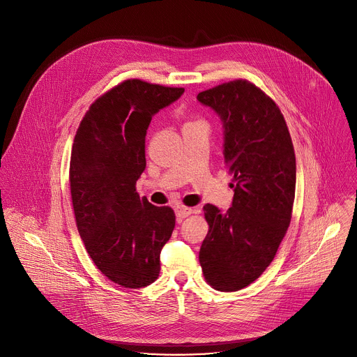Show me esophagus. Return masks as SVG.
<instances>
[{"label": "esophagus", "instance_id": "esophagus-1", "mask_svg": "<svg viewBox=\"0 0 357 357\" xmlns=\"http://www.w3.org/2000/svg\"><path fill=\"white\" fill-rule=\"evenodd\" d=\"M175 215H176L178 220H182V219L188 218L189 215H192V209L186 208V206H176L175 208Z\"/></svg>", "mask_w": 357, "mask_h": 357}]
</instances>
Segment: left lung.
I'll return each mask as SVG.
<instances>
[{
  "mask_svg": "<svg viewBox=\"0 0 357 357\" xmlns=\"http://www.w3.org/2000/svg\"><path fill=\"white\" fill-rule=\"evenodd\" d=\"M223 124V155L233 174L231 208L203 206L209 231L199 261L218 291H238L274 260L291 222L296 164L291 135L274 101L247 80L197 94Z\"/></svg>",
  "mask_w": 357,
  "mask_h": 357,
  "instance_id": "8db88e82",
  "label": "left lung"
}]
</instances>
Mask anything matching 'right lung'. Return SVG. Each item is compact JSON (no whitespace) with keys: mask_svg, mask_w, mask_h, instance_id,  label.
<instances>
[{"mask_svg":"<svg viewBox=\"0 0 357 357\" xmlns=\"http://www.w3.org/2000/svg\"><path fill=\"white\" fill-rule=\"evenodd\" d=\"M183 91L126 80L94 101L75 135L69 178L77 230L96 267L124 288L158 278L175 227L174 211L139 199L135 183L146 167L152 117Z\"/></svg>","mask_w":357,"mask_h":357,"instance_id":"1","label":"right lung"}]
</instances>
